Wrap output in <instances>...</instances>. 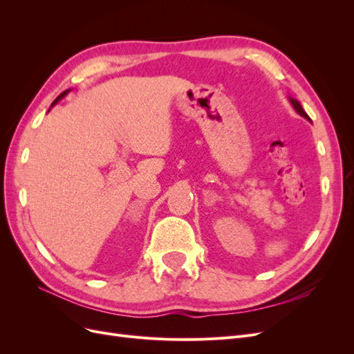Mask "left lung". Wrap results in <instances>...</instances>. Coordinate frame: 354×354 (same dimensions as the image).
Returning <instances> with one entry per match:
<instances>
[{
  "instance_id": "8db88e82",
  "label": "left lung",
  "mask_w": 354,
  "mask_h": 354,
  "mask_svg": "<svg viewBox=\"0 0 354 354\" xmlns=\"http://www.w3.org/2000/svg\"><path fill=\"white\" fill-rule=\"evenodd\" d=\"M289 102H291L292 103V106H294V109L299 113V115H301V116H304L306 118V120L307 121H310V118H308V115L304 112V109L301 108V104H299L297 100H294V99H289Z\"/></svg>"
}]
</instances>
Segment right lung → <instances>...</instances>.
Instances as JSON below:
<instances>
[{
  "label": "right lung",
  "instance_id": "right-lung-1",
  "mask_svg": "<svg viewBox=\"0 0 354 354\" xmlns=\"http://www.w3.org/2000/svg\"><path fill=\"white\" fill-rule=\"evenodd\" d=\"M66 94H68V91H63V93H62V94L59 95V97H57V99H56L55 102H53V104H55V103H57V100H59V99H62V97H63V95H66Z\"/></svg>",
  "mask_w": 354,
  "mask_h": 354
}]
</instances>
